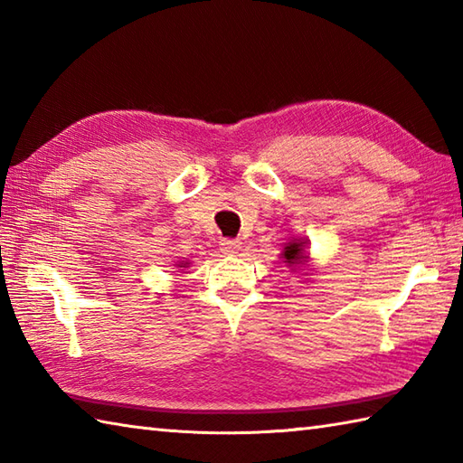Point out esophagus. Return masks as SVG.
<instances>
[{
    "label": "esophagus",
    "instance_id": "34e87169",
    "mask_svg": "<svg viewBox=\"0 0 463 463\" xmlns=\"http://www.w3.org/2000/svg\"><path fill=\"white\" fill-rule=\"evenodd\" d=\"M241 241H234V239H222L221 241V252L222 254H231V257H232V254H237L239 250H241Z\"/></svg>",
    "mask_w": 463,
    "mask_h": 463
}]
</instances>
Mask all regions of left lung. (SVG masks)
<instances>
[{
    "label": "left lung",
    "mask_w": 463,
    "mask_h": 463,
    "mask_svg": "<svg viewBox=\"0 0 463 463\" xmlns=\"http://www.w3.org/2000/svg\"><path fill=\"white\" fill-rule=\"evenodd\" d=\"M282 262H287L288 267H300L308 260L307 254V241L302 239H292L290 242H287V247L282 250Z\"/></svg>",
    "instance_id": "left-lung-1"
}]
</instances>
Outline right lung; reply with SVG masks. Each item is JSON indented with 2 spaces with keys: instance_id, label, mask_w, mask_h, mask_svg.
I'll list each match as a JSON object with an SVG mask.
<instances>
[{
  "instance_id": "obj_1",
  "label": "right lung",
  "mask_w": 463,
  "mask_h": 463,
  "mask_svg": "<svg viewBox=\"0 0 463 463\" xmlns=\"http://www.w3.org/2000/svg\"><path fill=\"white\" fill-rule=\"evenodd\" d=\"M186 264H189V262H179V264H176V267H179V269H184Z\"/></svg>"
}]
</instances>
